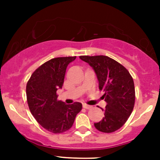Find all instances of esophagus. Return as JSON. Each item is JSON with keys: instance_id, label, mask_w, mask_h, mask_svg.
Returning a JSON list of instances; mask_svg holds the SVG:
<instances>
[{"instance_id": "34e87169", "label": "esophagus", "mask_w": 160, "mask_h": 160, "mask_svg": "<svg viewBox=\"0 0 160 160\" xmlns=\"http://www.w3.org/2000/svg\"><path fill=\"white\" fill-rule=\"evenodd\" d=\"M92 107H93L92 106L87 105V104H86V103H85V104H83V108H85V109H91Z\"/></svg>"}]
</instances>
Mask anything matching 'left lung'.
Wrapping results in <instances>:
<instances>
[{"mask_svg":"<svg viewBox=\"0 0 160 160\" xmlns=\"http://www.w3.org/2000/svg\"><path fill=\"white\" fill-rule=\"evenodd\" d=\"M88 63L97 75L99 90L107 102L102 119L94 123L101 132L112 133L121 128L128 121L135 106L134 81L122 65L107 56H80Z\"/></svg>","mask_w":160,"mask_h":160,"instance_id":"left-lung-1","label":"left lung"}]
</instances>
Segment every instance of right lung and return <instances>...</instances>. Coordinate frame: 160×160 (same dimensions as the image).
Masks as SVG:
<instances>
[{
    "instance_id": "1",
    "label": "right lung",
    "mask_w": 160,
    "mask_h": 160,
    "mask_svg": "<svg viewBox=\"0 0 160 160\" xmlns=\"http://www.w3.org/2000/svg\"><path fill=\"white\" fill-rule=\"evenodd\" d=\"M76 57L50 59L32 73L26 85L29 111L37 122L53 134L70 130L82 108L80 102L67 105L58 100L57 90L64 83L66 67Z\"/></svg>"
}]
</instances>
